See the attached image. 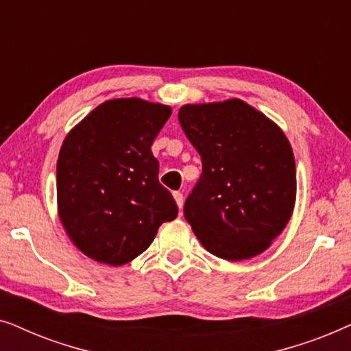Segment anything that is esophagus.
I'll return each instance as SVG.
<instances>
[{"instance_id": "34e87169", "label": "esophagus", "mask_w": 351, "mask_h": 351, "mask_svg": "<svg viewBox=\"0 0 351 351\" xmlns=\"http://www.w3.org/2000/svg\"><path fill=\"white\" fill-rule=\"evenodd\" d=\"M174 199L177 206H179V209H182V206H184V195L180 191H174Z\"/></svg>"}]
</instances>
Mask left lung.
<instances>
[{"instance_id": "obj_1", "label": "left lung", "mask_w": 351, "mask_h": 351, "mask_svg": "<svg viewBox=\"0 0 351 351\" xmlns=\"http://www.w3.org/2000/svg\"><path fill=\"white\" fill-rule=\"evenodd\" d=\"M179 121L203 162L184 206L196 238L225 261L262 254L295 204V160L285 132L239 99L184 105Z\"/></svg>"}]
</instances>
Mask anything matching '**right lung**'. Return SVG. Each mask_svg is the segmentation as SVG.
<instances>
[{"mask_svg": "<svg viewBox=\"0 0 351 351\" xmlns=\"http://www.w3.org/2000/svg\"><path fill=\"white\" fill-rule=\"evenodd\" d=\"M171 113L167 105L113 99L66 134L57 160V209L66 234L93 261L131 262L162 222L177 217L152 153Z\"/></svg>", "mask_w": 351, "mask_h": 351, "instance_id": "1", "label": "right lung"}]
</instances>
